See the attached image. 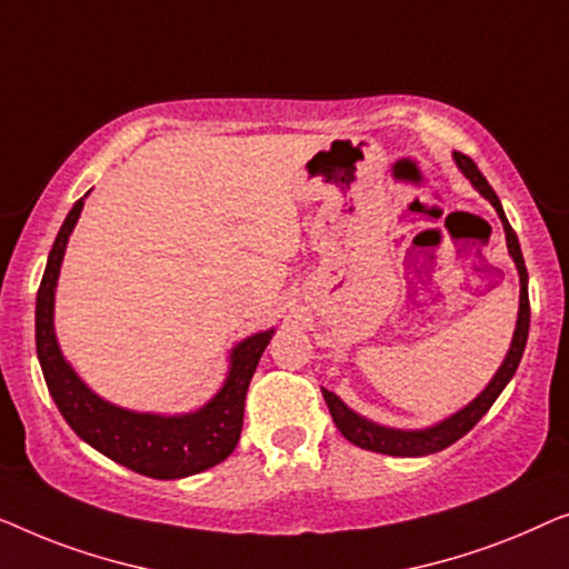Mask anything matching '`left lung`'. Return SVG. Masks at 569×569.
I'll return each mask as SVG.
<instances>
[{
    "instance_id": "obj_1",
    "label": "left lung",
    "mask_w": 569,
    "mask_h": 569,
    "mask_svg": "<svg viewBox=\"0 0 569 569\" xmlns=\"http://www.w3.org/2000/svg\"><path fill=\"white\" fill-rule=\"evenodd\" d=\"M456 164L461 167V172L467 174L479 193H482L487 201L495 206L498 211L502 227H506V237H508V250L513 254L518 276H521V309H518V325H516V335H513V346H510L506 361H502L500 371L495 373V379L490 381L482 395H479L475 402L463 407L461 412H456L453 418L443 420L441 426L428 428V430H391V428H381L376 422L361 418L356 415L350 407L340 402V397H335L332 391L322 389L325 402L330 407V415L335 420V426L342 436L348 438L350 443L366 448V451H376V453H389V456H426V453H436L443 451L451 443L459 441L461 436H467L471 428L482 420V415L490 410L495 399L500 397V391L506 389V383L513 379L518 363H521L523 348H526V338H528V322H531V307H528V273H526V262H523V252L521 244H518V237L513 227H510L506 213H502V206L495 196V190L490 188V182L485 180V174L477 170V164L471 162L467 154L456 151Z\"/></svg>"
}]
</instances>
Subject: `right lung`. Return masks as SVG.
<instances>
[{
  "label": "right lung",
  "mask_w": 569,
  "mask_h": 569,
  "mask_svg": "<svg viewBox=\"0 0 569 569\" xmlns=\"http://www.w3.org/2000/svg\"><path fill=\"white\" fill-rule=\"evenodd\" d=\"M84 201H77L63 219L56 242L48 254V266L36 299V348L43 368L46 387L69 428L82 441L98 448L108 459L154 479H180L211 469L234 451L242 433L244 397L250 379L258 368L270 335L258 332L239 342L231 353V371L223 389L203 410L182 418L128 412L102 402L92 395L61 358L53 335V288L67 250V239L82 213Z\"/></svg>",
  "instance_id": "right-lung-1"
}]
</instances>
